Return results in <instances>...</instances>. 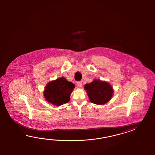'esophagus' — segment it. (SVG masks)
I'll list each match as a JSON object with an SVG mask.
<instances>
[{"label": "esophagus", "mask_w": 155, "mask_h": 155, "mask_svg": "<svg viewBox=\"0 0 155 155\" xmlns=\"http://www.w3.org/2000/svg\"><path fill=\"white\" fill-rule=\"evenodd\" d=\"M77 85L79 87H82V82L81 81H78V82H77Z\"/></svg>", "instance_id": "obj_1"}]
</instances>
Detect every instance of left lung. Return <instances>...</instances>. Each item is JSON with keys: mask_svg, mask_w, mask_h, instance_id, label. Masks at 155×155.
Returning <instances> with one entry per match:
<instances>
[{"mask_svg": "<svg viewBox=\"0 0 155 155\" xmlns=\"http://www.w3.org/2000/svg\"><path fill=\"white\" fill-rule=\"evenodd\" d=\"M84 88L90 102L97 105H103L109 101L114 92L112 86L108 82L96 79L86 84Z\"/></svg>", "mask_w": 155, "mask_h": 155, "instance_id": "obj_1", "label": "left lung"}]
</instances>
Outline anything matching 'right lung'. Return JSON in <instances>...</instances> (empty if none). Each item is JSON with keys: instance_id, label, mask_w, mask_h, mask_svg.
Here are the masks:
<instances>
[{"instance_id": "right-lung-1", "label": "right lung", "mask_w": 155, "mask_h": 155, "mask_svg": "<svg viewBox=\"0 0 155 155\" xmlns=\"http://www.w3.org/2000/svg\"><path fill=\"white\" fill-rule=\"evenodd\" d=\"M75 85L62 77L49 82L45 88L44 96L46 101L59 106L70 101V96Z\"/></svg>"}]
</instances>
